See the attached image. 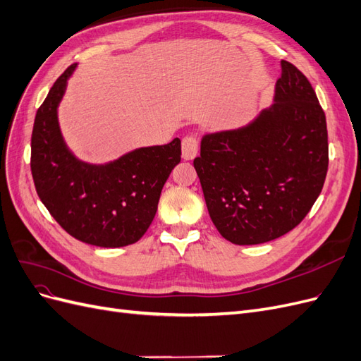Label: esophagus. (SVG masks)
I'll return each mask as SVG.
<instances>
[{"instance_id":"1","label":"esophagus","mask_w":361,"mask_h":361,"mask_svg":"<svg viewBox=\"0 0 361 361\" xmlns=\"http://www.w3.org/2000/svg\"><path fill=\"white\" fill-rule=\"evenodd\" d=\"M199 152V135L188 134L182 140V157L183 159H192Z\"/></svg>"}]
</instances>
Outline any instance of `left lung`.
<instances>
[{
	"label": "left lung",
	"instance_id": "left-lung-1",
	"mask_svg": "<svg viewBox=\"0 0 361 361\" xmlns=\"http://www.w3.org/2000/svg\"><path fill=\"white\" fill-rule=\"evenodd\" d=\"M276 102L243 129L204 135L194 169L216 231L238 245L297 227L329 170L325 113L305 75L281 60Z\"/></svg>",
	"mask_w": 361,
	"mask_h": 361
}]
</instances>
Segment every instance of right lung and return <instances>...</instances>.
<instances>
[{"label":"right lung","mask_w":361,"mask_h":361,"mask_svg":"<svg viewBox=\"0 0 361 361\" xmlns=\"http://www.w3.org/2000/svg\"><path fill=\"white\" fill-rule=\"evenodd\" d=\"M76 64L54 82L39 106L31 134V174L42 203L64 231L97 247H125L146 233L171 170L180 162V140L141 147L106 166L76 159L60 134L57 106Z\"/></svg>","instance_id":"1"}]
</instances>
